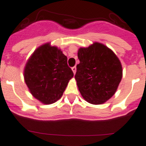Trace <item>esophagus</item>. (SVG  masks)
<instances>
[{"label": "esophagus", "mask_w": 146, "mask_h": 146, "mask_svg": "<svg viewBox=\"0 0 146 146\" xmlns=\"http://www.w3.org/2000/svg\"><path fill=\"white\" fill-rule=\"evenodd\" d=\"M72 70L73 73L75 74V73H76V67H73L72 68Z\"/></svg>", "instance_id": "esophagus-1"}]
</instances>
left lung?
<instances>
[{
	"label": "left lung",
	"mask_w": 146,
	"mask_h": 146,
	"mask_svg": "<svg viewBox=\"0 0 146 146\" xmlns=\"http://www.w3.org/2000/svg\"><path fill=\"white\" fill-rule=\"evenodd\" d=\"M79 64L75 79L82 97L92 104H102L116 93L123 76L120 60L111 49L96 42L78 50Z\"/></svg>",
	"instance_id": "left-lung-1"
}]
</instances>
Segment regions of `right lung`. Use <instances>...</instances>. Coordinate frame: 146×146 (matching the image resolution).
<instances>
[{
    "mask_svg": "<svg viewBox=\"0 0 146 146\" xmlns=\"http://www.w3.org/2000/svg\"><path fill=\"white\" fill-rule=\"evenodd\" d=\"M74 73L60 49L45 43L37 47L24 68V79L31 94L44 104L62 97Z\"/></svg>",
    "mask_w": 146,
    "mask_h": 146,
    "instance_id": "add662e5",
    "label": "right lung"
}]
</instances>
